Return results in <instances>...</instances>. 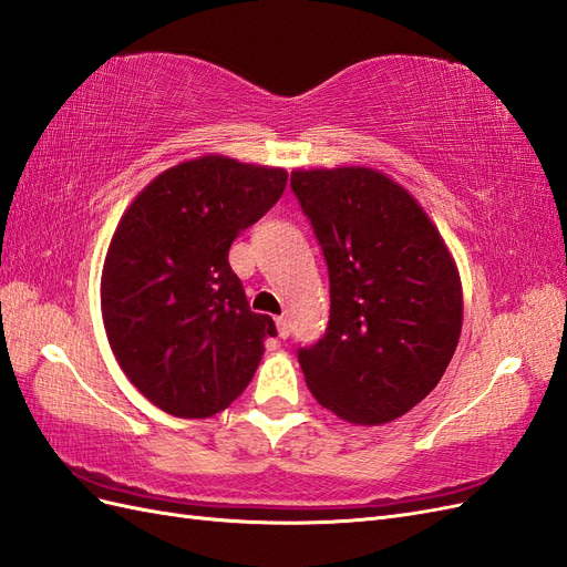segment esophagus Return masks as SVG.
<instances>
[{
    "mask_svg": "<svg viewBox=\"0 0 567 567\" xmlns=\"http://www.w3.org/2000/svg\"><path fill=\"white\" fill-rule=\"evenodd\" d=\"M275 326H278V334H280V339H287L289 337V320L285 318V316H280V318H275Z\"/></svg>",
    "mask_w": 567,
    "mask_h": 567,
    "instance_id": "esophagus-1",
    "label": "esophagus"
}]
</instances>
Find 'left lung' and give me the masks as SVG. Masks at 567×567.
I'll return each instance as SVG.
<instances>
[{
  "instance_id": "8db88e82",
  "label": "left lung",
  "mask_w": 567,
  "mask_h": 567,
  "mask_svg": "<svg viewBox=\"0 0 567 567\" xmlns=\"http://www.w3.org/2000/svg\"><path fill=\"white\" fill-rule=\"evenodd\" d=\"M292 189L330 272L328 332L299 349L306 384L347 423H392L440 384L458 347L454 256L425 208L382 171L297 168Z\"/></svg>"
}]
</instances>
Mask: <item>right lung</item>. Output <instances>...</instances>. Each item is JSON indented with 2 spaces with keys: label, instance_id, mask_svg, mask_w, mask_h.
Segmentation results:
<instances>
[{
  "label": "right lung",
  "instance_id": "add662e5",
  "mask_svg": "<svg viewBox=\"0 0 567 567\" xmlns=\"http://www.w3.org/2000/svg\"><path fill=\"white\" fill-rule=\"evenodd\" d=\"M285 185V168L204 154L125 208L102 268V318L121 370L156 409L212 417L247 390L275 322L249 309L228 251Z\"/></svg>",
  "mask_w": 567,
  "mask_h": 567
}]
</instances>
